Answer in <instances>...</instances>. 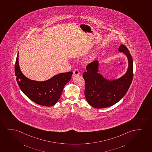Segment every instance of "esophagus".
<instances>
[{
	"mask_svg": "<svg viewBox=\"0 0 152 152\" xmlns=\"http://www.w3.org/2000/svg\"><path fill=\"white\" fill-rule=\"evenodd\" d=\"M80 74L79 71L78 69H75L74 71H73V75L74 76H77V75H79Z\"/></svg>",
	"mask_w": 152,
	"mask_h": 152,
	"instance_id": "1",
	"label": "esophagus"
}]
</instances>
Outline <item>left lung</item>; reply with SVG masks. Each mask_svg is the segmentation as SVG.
Listing matches in <instances>:
<instances>
[{
  "label": "left lung",
  "instance_id": "obj_1",
  "mask_svg": "<svg viewBox=\"0 0 152 152\" xmlns=\"http://www.w3.org/2000/svg\"><path fill=\"white\" fill-rule=\"evenodd\" d=\"M118 50L127 56L128 68L126 74L119 79L109 81L97 73L99 61H93L83 73L85 79V95L88 103L96 108L111 106L122 99L130 87L133 78V61L128 48L123 44Z\"/></svg>",
  "mask_w": 152,
  "mask_h": 152
}]
</instances>
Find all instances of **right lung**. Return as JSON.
<instances>
[{
  "label": "right lung",
  "mask_w": 152,
  "mask_h": 152,
  "mask_svg": "<svg viewBox=\"0 0 152 152\" xmlns=\"http://www.w3.org/2000/svg\"><path fill=\"white\" fill-rule=\"evenodd\" d=\"M73 72L61 73L44 81L32 80L25 77L18 64V53L15 64V74L18 85L25 94L39 105L50 107L57 103L65 84L69 81Z\"/></svg>",
  "instance_id": "obj_1"
}]
</instances>
